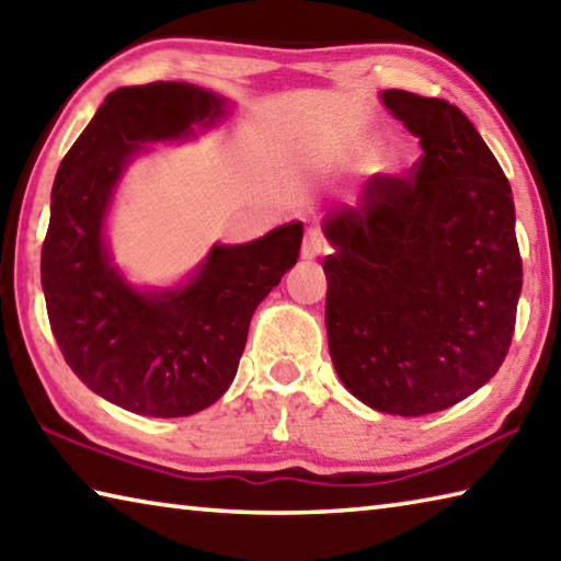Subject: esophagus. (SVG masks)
Instances as JSON below:
<instances>
[{"instance_id": "esophagus-1", "label": "esophagus", "mask_w": 561, "mask_h": 561, "mask_svg": "<svg viewBox=\"0 0 561 561\" xmlns=\"http://www.w3.org/2000/svg\"><path fill=\"white\" fill-rule=\"evenodd\" d=\"M322 251H324V241H322V237H320V231H317V229H308V231H305L300 256H302L305 261H312V259L320 256Z\"/></svg>"}]
</instances>
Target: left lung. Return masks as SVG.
<instances>
[{
	"label": "left lung",
	"instance_id": "obj_1",
	"mask_svg": "<svg viewBox=\"0 0 561 561\" xmlns=\"http://www.w3.org/2000/svg\"><path fill=\"white\" fill-rule=\"evenodd\" d=\"M417 136L410 178L378 175L324 217L327 340L348 393L388 415L447 410L489 383L515 330L523 261L511 183L467 114L386 90Z\"/></svg>",
	"mask_w": 561,
	"mask_h": 561
}]
</instances>
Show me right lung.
<instances>
[{"mask_svg":"<svg viewBox=\"0 0 561 561\" xmlns=\"http://www.w3.org/2000/svg\"><path fill=\"white\" fill-rule=\"evenodd\" d=\"M227 107L190 82L114 90L53 183L41 251L53 336L92 393L136 415L185 417L225 396L253 310L300 256L302 225L290 221L249 244H215L173 288H136L112 261L104 225L126 165L146 144L209 129Z\"/></svg>","mask_w":561,"mask_h":561,"instance_id":"1","label":"right lung"}]
</instances>
